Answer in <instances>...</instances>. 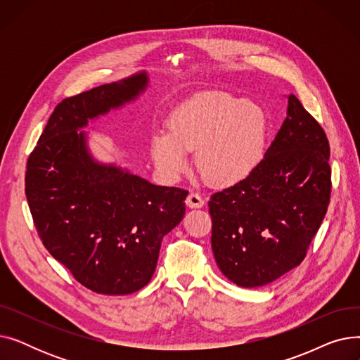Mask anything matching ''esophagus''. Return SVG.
<instances>
[{
	"instance_id": "1",
	"label": "esophagus",
	"mask_w": 360,
	"mask_h": 360,
	"mask_svg": "<svg viewBox=\"0 0 360 360\" xmlns=\"http://www.w3.org/2000/svg\"><path fill=\"white\" fill-rule=\"evenodd\" d=\"M186 205L190 207V209H201V207H204V200L201 198L200 194L191 193L186 197Z\"/></svg>"
}]
</instances>
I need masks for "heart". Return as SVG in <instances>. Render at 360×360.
<instances>
[{"instance_id":"b5f03b06","label":"heart","mask_w":360,"mask_h":360,"mask_svg":"<svg viewBox=\"0 0 360 360\" xmlns=\"http://www.w3.org/2000/svg\"><path fill=\"white\" fill-rule=\"evenodd\" d=\"M270 120L261 105L210 91L179 105L167 118V132L151 140V159L163 175L176 178L188 167V155L204 179L217 188L248 179L266 156Z\"/></svg>"}]
</instances>
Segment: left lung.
<instances>
[{
	"instance_id": "1",
	"label": "left lung",
	"mask_w": 360,
	"mask_h": 360,
	"mask_svg": "<svg viewBox=\"0 0 360 360\" xmlns=\"http://www.w3.org/2000/svg\"><path fill=\"white\" fill-rule=\"evenodd\" d=\"M330 146L289 94L286 120L255 172L209 201L217 267L240 288H259L299 266L327 213Z\"/></svg>"
}]
</instances>
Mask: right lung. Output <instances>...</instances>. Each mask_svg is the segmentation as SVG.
I'll return each mask as SVG.
<instances>
[{
	"label": "right lung",
	"mask_w": 360,
	"mask_h": 360,
	"mask_svg": "<svg viewBox=\"0 0 360 360\" xmlns=\"http://www.w3.org/2000/svg\"><path fill=\"white\" fill-rule=\"evenodd\" d=\"M148 83V74L140 71L64 99L27 160L26 197L45 248L83 286L102 295L144 288L165 235L185 214L186 191L99 160L83 131L136 102Z\"/></svg>",
	"instance_id": "add662e5"
}]
</instances>
